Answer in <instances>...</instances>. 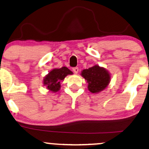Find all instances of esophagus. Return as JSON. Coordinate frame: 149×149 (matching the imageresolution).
<instances>
[{
    "label": "esophagus",
    "mask_w": 149,
    "mask_h": 149,
    "mask_svg": "<svg viewBox=\"0 0 149 149\" xmlns=\"http://www.w3.org/2000/svg\"><path fill=\"white\" fill-rule=\"evenodd\" d=\"M78 70H79V69H78V67L73 68V72H74L75 73H78Z\"/></svg>",
    "instance_id": "34e87169"
}]
</instances>
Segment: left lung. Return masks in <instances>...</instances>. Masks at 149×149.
<instances>
[{
	"instance_id": "left-lung-1",
	"label": "left lung",
	"mask_w": 149,
	"mask_h": 149,
	"mask_svg": "<svg viewBox=\"0 0 149 149\" xmlns=\"http://www.w3.org/2000/svg\"><path fill=\"white\" fill-rule=\"evenodd\" d=\"M81 75L88 83L89 90L94 94L105 89L110 81V75L108 71L98 65L84 69Z\"/></svg>"
}]
</instances>
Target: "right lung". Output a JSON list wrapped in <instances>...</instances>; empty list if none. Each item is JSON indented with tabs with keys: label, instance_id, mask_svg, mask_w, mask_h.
<instances>
[{
	"label": "right lung",
	"instance_id": "obj_1",
	"mask_svg": "<svg viewBox=\"0 0 149 149\" xmlns=\"http://www.w3.org/2000/svg\"><path fill=\"white\" fill-rule=\"evenodd\" d=\"M73 74V72L67 67H63L60 69H54L46 75L44 79V85L46 88L53 92H57L60 89V82L64 79L67 75Z\"/></svg>",
	"mask_w": 149,
	"mask_h": 149
}]
</instances>
